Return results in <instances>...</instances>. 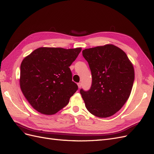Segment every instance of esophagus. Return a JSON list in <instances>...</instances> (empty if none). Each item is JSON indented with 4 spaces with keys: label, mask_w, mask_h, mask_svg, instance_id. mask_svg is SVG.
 Segmentation results:
<instances>
[{
    "label": "esophagus",
    "mask_w": 154,
    "mask_h": 154,
    "mask_svg": "<svg viewBox=\"0 0 154 154\" xmlns=\"http://www.w3.org/2000/svg\"><path fill=\"white\" fill-rule=\"evenodd\" d=\"M78 88H81V87H82V83H78Z\"/></svg>",
    "instance_id": "esophagus-1"
}]
</instances>
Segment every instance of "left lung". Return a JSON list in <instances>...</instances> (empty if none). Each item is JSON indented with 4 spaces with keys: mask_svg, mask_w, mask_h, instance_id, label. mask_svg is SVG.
<instances>
[{
    "mask_svg": "<svg viewBox=\"0 0 154 154\" xmlns=\"http://www.w3.org/2000/svg\"><path fill=\"white\" fill-rule=\"evenodd\" d=\"M92 74V85L80 92L89 112L108 118L119 111L127 101L134 81V70L127 55L116 46L86 49L82 51Z\"/></svg>",
    "mask_w": 154,
    "mask_h": 154,
    "instance_id": "left-lung-1",
    "label": "left lung"
}]
</instances>
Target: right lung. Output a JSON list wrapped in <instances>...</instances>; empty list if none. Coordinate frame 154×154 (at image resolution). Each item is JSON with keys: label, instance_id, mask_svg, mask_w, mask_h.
Here are the masks:
<instances>
[{"label": "right lung", "instance_id": "obj_1", "mask_svg": "<svg viewBox=\"0 0 154 154\" xmlns=\"http://www.w3.org/2000/svg\"><path fill=\"white\" fill-rule=\"evenodd\" d=\"M82 49L40 48L20 66V85L30 105L39 112L52 115L66 106L78 87L69 67Z\"/></svg>", "mask_w": 154, "mask_h": 154}]
</instances>
